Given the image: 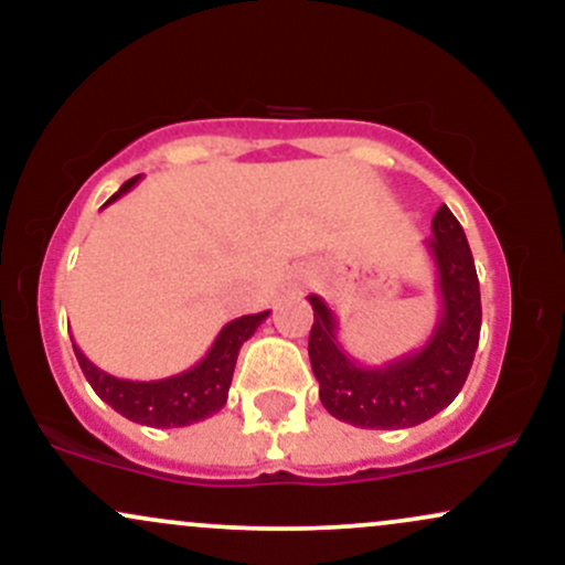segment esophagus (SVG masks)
<instances>
[{"instance_id":"1","label":"esophagus","mask_w":565,"mask_h":565,"mask_svg":"<svg viewBox=\"0 0 565 565\" xmlns=\"http://www.w3.org/2000/svg\"><path fill=\"white\" fill-rule=\"evenodd\" d=\"M308 281H310V276H305V278H302V281H300V284H308Z\"/></svg>"}]
</instances>
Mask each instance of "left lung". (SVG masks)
<instances>
[{"label":"left lung","mask_w":565,"mask_h":565,"mask_svg":"<svg viewBox=\"0 0 565 565\" xmlns=\"http://www.w3.org/2000/svg\"><path fill=\"white\" fill-rule=\"evenodd\" d=\"M427 249L438 274L436 327L423 348L382 366H364L348 355L337 340L334 310L319 295L308 297L310 366L323 408L342 423L366 430L414 427L449 406L468 380L481 337V287L462 225L446 204L433 217Z\"/></svg>","instance_id":"1"}]
</instances>
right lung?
Returning <instances> with one entry per match:
<instances>
[{
  "mask_svg": "<svg viewBox=\"0 0 565 565\" xmlns=\"http://www.w3.org/2000/svg\"><path fill=\"white\" fill-rule=\"evenodd\" d=\"M140 174H135L132 180H127L119 191L103 206L114 204L116 199H121L125 193L132 191L138 185ZM270 310L263 313L242 316V319H233L220 329L217 340L212 342L210 353L193 364L185 372L172 374L164 380H151V382H138V380H121L114 374L97 369L87 355L82 353L79 345L74 342L76 361H79L84 377H87L93 391L106 401L114 412H119L121 417L132 419L138 425L148 427H185L201 419L212 417L228 401V387L233 380V369H236L238 350L260 323L268 319Z\"/></svg>",
  "mask_w": 565,
  "mask_h": 565,
  "instance_id": "obj_1",
  "label": "right lung"
}]
</instances>
